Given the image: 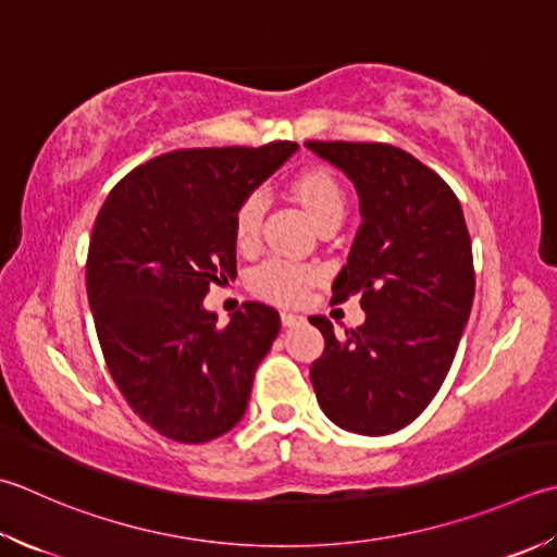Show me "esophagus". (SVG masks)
<instances>
[{"label": "esophagus", "instance_id": "1", "mask_svg": "<svg viewBox=\"0 0 557 557\" xmlns=\"http://www.w3.org/2000/svg\"><path fill=\"white\" fill-rule=\"evenodd\" d=\"M280 321H282V325H285V329H292V325H299V323L304 321V315L282 311V313H280Z\"/></svg>", "mask_w": 557, "mask_h": 557}]
</instances>
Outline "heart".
Wrapping results in <instances>:
<instances>
[{
	"mask_svg": "<svg viewBox=\"0 0 557 557\" xmlns=\"http://www.w3.org/2000/svg\"><path fill=\"white\" fill-rule=\"evenodd\" d=\"M292 190L307 207L315 226H323L333 220H343L345 214V190L329 169H304L292 178ZM265 198L260 190H250L238 202L234 212V242L238 248H250L258 242L260 222H263ZM315 270L304 263H292L285 258H268L256 265L248 275V287L258 297L275 304H297L311 282Z\"/></svg>",
	"mask_w": 557,
	"mask_h": 557,
	"instance_id": "1",
	"label": "heart"
}]
</instances>
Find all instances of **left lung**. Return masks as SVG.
<instances>
[{"instance_id": "8db88e82", "label": "left lung", "mask_w": 557, "mask_h": 557, "mask_svg": "<svg viewBox=\"0 0 557 557\" xmlns=\"http://www.w3.org/2000/svg\"><path fill=\"white\" fill-rule=\"evenodd\" d=\"M355 183L362 224L333 304L359 294L367 321L345 335L325 315L311 384L337 428L381 437L437 396L473 307L471 236L459 198L408 151L384 141H307Z\"/></svg>"}]
</instances>
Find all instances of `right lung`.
I'll list each match as a JSON object with an SVG mask.
<instances>
[{
    "mask_svg": "<svg viewBox=\"0 0 557 557\" xmlns=\"http://www.w3.org/2000/svg\"><path fill=\"white\" fill-rule=\"evenodd\" d=\"M292 151L297 141L169 151L117 181L96 216L86 294L108 372L135 416L173 442H210L244 418L280 333L265 304L246 301L216 325L202 299L236 277L238 202Z\"/></svg>",
    "mask_w": 557,
    "mask_h": 557,
    "instance_id": "right-lung-1",
    "label": "right lung"
}]
</instances>
